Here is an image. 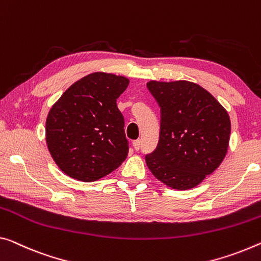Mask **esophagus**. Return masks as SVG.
I'll return each instance as SVG.
<instances>
[{
  "label": "esophagus",
  "instance_id": "esophagus-1",
  "mask_svg": "<svg viewBox=\"0 0 261 261\" xmlns=\"http://www.w3.org/2000/svg\"><path fill=\"white\" fill-rule=\"evenodd\" d=\"M133 147L135 150H139L140 147H141V141L140 140H135V141H133Z\"/></svg>",
  "mask_w": 261,
  "mask_h": 261
}]
</instances>
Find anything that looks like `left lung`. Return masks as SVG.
I'll use <instances>...</instances> for the list:
<instances>
[{
    "instance_id": "obj_1",
    "label": "left lung",
    "mask_w": 261,
    "mask_h": 261,
    "mask_svg": "<svg viewBox=\"0 0 261 261\" xmlns=\"http://www.w3.org/2000/svg\"><path fill=\"white\" fill-rule=\"evenodd\" d=\"M161 110L160 139L146 163L156 178L177 190L194 188L225 158L227 112L203 87L187 80L147 83Z\"/></svg>"
}]
</instances>
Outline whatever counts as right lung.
I'll return each instance as SVG.
<instances>
[{
  "instance_id": "add662e5",
  "label": "right lung",
  "mask_w": 261,
  "mask_h": 261,
  "mask_svg": "<svg viewBox=\"0 0 261 261\" xmlns=\"http://www.w3.org/2000/svg\"><path fill=\"white\" fill-rule=\"evenodd\" d=\"M128 84L122 75L94 72L71 85L51 107L46 144L67 176L94 182L126 160L129 146L117 99Z\"/></svg>"
}]
</instances>
